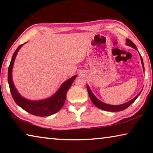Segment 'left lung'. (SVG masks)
<instances>
[{"instance_id": "8db88e82", "label": "left lung", "mask_w": 153, "mask_h": 153, "mask_svg": "<svg viewBox=\"0 0 153 153\" xmlns=\"http://www.w3.org/2000/svg\"><path fill=\"white\" fill-rule=\"evenodd\" d=\"M127 41V45H128L129 46H131V47L136 49V50H138L136 48V46L135 45V44L133 43L129 39H126ZM140 59H141V62H142V67H143V69H144V63H143V60H142V58L140 55ZM87 90H88V94H89V97L90 98V99H91V101L92 102L93 104H94L96 107H98V108H100V109H102L104 111H112V112H115V111H123V110H125L126 108H128V107H129L132 103L135 101L136 100V98H138V96L140 94L141 92L139 93V94L136 96L135 98H134L132 100H131L130 101H129L126 103H124L123 105H107V104H105V103L102 102L101 101H100L98 99V98H96L95 96L92 94V92L91 90H90V88L88 87V86H87Z\"/></svg>"}]
</instances>
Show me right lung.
<instances>
[{"instance_id": "right-lung-1", "label": "right lung", "mask_w": 153, "mask_h": 153, "mask_svg": "<svg viewBox=\"0 0 153 153\" xmlns=\"http://www.w3.org/2000/svg\"><path fill=\"white\" fill-rule=\"evenodd\" d=\"M22 46L23 45H21L15 51L8 69V82L12 97L15 102L17 103V105H19L23 109L33 115L39 116V117H46V116L53 115L58 112L63 107L66 99L67 92L69 88L71 87L72 83L74 82L77 76H74L71 78L67 80L65 82H64L58 91L51 98L42 100H38V101H32V100L25 99V98L22 97L15 89L12 81L11 76L15 56H16L19 48Z\"/></svg>"}]
</instances>
